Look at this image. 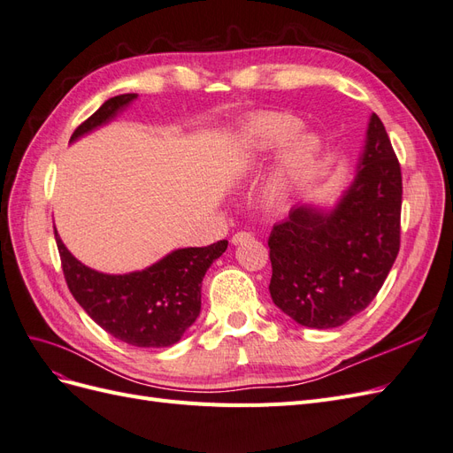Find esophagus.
I'll return each instance as SVG.
<instances>
[{
	"label": "esophagus",
	"mask_w": 453,
	"mask_h": 453,
	"mask_svg": "<svg viewBox=\"0 0 453 453\" xmlns=\"http://www.w3.org/2000/svg\"><path fill=\"white\" fill-rule=\"evenodd\" d=\"M253 238V234H251V232H236V234L234 236H232V243H234V245H238V243H242V242H245V240H251Z\"/></svg>",
	"instance_id": "obj_1"
}]
</instances>
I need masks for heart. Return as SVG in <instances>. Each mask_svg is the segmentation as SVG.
Wrapping results in <instances>:
<instances>
[{
	"mask_svg": "<svg viewBox=\"0 0 453 453\" xmlns=\"http://www.w3.org/2000/svg\"><path fill=\"white\" fill-rule=\"evenodd\" d=\"M298 130L300 122L287 113H260L243 127L242 142L251 158H263L284 147L260 190L268 208H281L291 200L318 157V143Z\"/></svg>",
	"mask_w": 453,
	"mask_h": 453,
	"instance_id": "b5f03b06",
	"label": "heart"
}]
</instances>
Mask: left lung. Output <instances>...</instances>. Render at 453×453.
I'll use <instances>...</instances> for the list:
<instances>
[{"mask_svg":"<svg viewBox=\"0 0 453 453\" xmlns=\"http://www.w3.org/2000/svg\"><path fill=\"white\" fill-rule=\"evenodd\" d=\"M401 205V164L372 113L357 173L340 200L331 210L300 203L273 225V304L310 328H334L361 313L399 255Z\"/></svg>","mask_w":453,"mask_h":453,"instance_id":"left-lung-1","label":"left lung"}]
</instances>
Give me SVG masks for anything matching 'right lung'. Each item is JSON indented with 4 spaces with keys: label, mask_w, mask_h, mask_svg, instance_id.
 <instances>
[{
    "label": "right lung",
    "mask_w": 453,
    "mask_h": 453,
    "mask_svg": "<svg viewBox=\"0 0 453 453\" xmlns=\"http://www.w3.org/2000/svg\"><path fill=\"white\" fill-rule=\"evenodd\" d=\"M138 94L109 98L98 111L77 127L79 140L113 120ZM67 287L90 318L105 333L135 348H168L180 342L196 321L202 304V280L213 260L226 251V240L208 248H185L168 253L153 266L130 273L92 270L67 251L54 228Z\"/></svg>",
    "instance_id": "right-lung-1"
}]
</instances>
